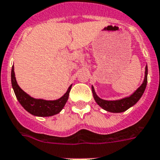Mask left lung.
Here are the masks:
<instances>
[{
    "instance_id": "1",
    "label": "left lung",
    "mask_w": 160,
    "mask_h": 160,
    "mask_svg": "<svg viewBox=\"0 0 160 160\" xmlns=\"http://www.w3.org/2000/svg\"><path fill=\"white\" fill-rule=\"evenodd\" d=\"M147 74H148V69H147V66H146L144 80H143V83L142 84V85L132 94L130 95L129 97H126V98H123L119 99V100H103V99L100 98L97 95L94 88L92 86V95H93L95 102L102 109L106 110L107 111H109V112L120 113V112H123V111H127L128 108L135 105L139 101V99L142 98V94H143V92H144L145 89H146V84H147Z\"/></svg>"
}]
</instances>
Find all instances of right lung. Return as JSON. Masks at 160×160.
Returning <instances> with one entry per match:
<instances>
[{"label": "right lung", "mask_w": 160, "mask_h": 160, "mask_svg": "<svg viewBox=\"0 0 160 160\" xmlns=\"http://www.w3.org/2000/svg\"><path fill=\"white\" fill-rule=\"evenodd\" d=\"M11 84L16 98L24 109L32 115L41 117L52 116L59 113L65 106L66 102H68L69 92L72 86L70 85L65 94L57 100L48 101L34 98L26 93L18 86V83L16 81L14 65L11 70Z\"/></svg>", "instance_id": "right-lung-1"}]
</instances>
